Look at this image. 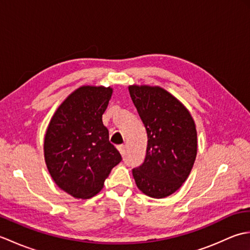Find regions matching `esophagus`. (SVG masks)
<instances>
[{
	"mask_svg": "<svg viewBox=\"0 0 250 250\" xmlns=\"http://www.w3.org/2000/svg\"><path fill=\"white\" fill-rule=\"evenodd\" d=\"M117 149L119 150V152L121 153V155H125V145L117 146Z\"/></svg>",
	"mask_w": 250,
	"mask_h": 250,
	"instance_id": "34e87169",
	"label": "esophagus"
}]
</instances>
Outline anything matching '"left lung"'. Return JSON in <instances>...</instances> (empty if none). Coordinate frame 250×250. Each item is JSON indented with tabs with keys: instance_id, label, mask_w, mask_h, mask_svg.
<instances>
[{
	"instance_id": "left-lung-1",
	"label": "left lung",
	"mask_w": 250,
	"mask_h": 250,
	"mask_svg": "<svg viewBox=\"0 0 250 250\" xmlns=\"http://www.w3.org/2000/svg\"><path fill=\"white\" fill-rule=\"evenodd\" d=\"M129 92L147 132L146 157L132 169L136 186L162 199L188 178L198 151L194 121L188 109L160 87L130 86Z\"/></svg>"
}]
</instances>
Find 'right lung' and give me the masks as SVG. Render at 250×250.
<instances>
[{
    "instance_id": "obj_1",
    "label": "right lung",
    "mask_w": 250,
    "mask_h": 250,
    "mask_svg": "<svg viewBox=\"0 0 250 250\" xmlns=\"http://www.w3.org/2000/svg\"><path fill=\"white\" fill-rule=\"evenodd\" d=\"M111 93L110 87L78 88L58 107L47 128V168L58 187L76 199L99 193L111 168L122 160L102 121Z\"/></svg>"
}]
</instances>
